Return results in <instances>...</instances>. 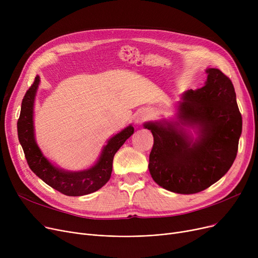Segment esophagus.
<instances>
[{"instance_id":"obj_1","label":"esophagus","mask_w":258,"mask_h":258,"mask_svg":"<svg viewBox=\"0 0 258 258\" xmlns=\"http://www.w3.org/2000/svg\"><path fill=\"white\" fill-rule=\"evenodd\" d=\"M145 119H146V116L144 114H140V115H138L136 121H137V123H143Z\"/></svg>"}]
</instances>
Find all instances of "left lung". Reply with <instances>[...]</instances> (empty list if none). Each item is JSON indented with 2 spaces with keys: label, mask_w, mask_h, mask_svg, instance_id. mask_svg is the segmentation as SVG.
<instances>
[{
  "label": "left lung",
  "mask_w": 258,
  "mask_h": 258,
  "mask_svg": "<svg viewBox=\"0 0 258 258\" xmlns=\"http://www.w3.org/2000/svg\"><path fill=\"white\" fill-rule=\"evenodd\" d=\"M205 86L189 90L179 104L178 122H150L154 136L150 172L169 191L191 195L205 190L232 166L242 128L232 81L210 68ZM181 125L197 127L194 142Z\"/></svg>",
  "instance_id": "left-lung-1"
}]
</instances>
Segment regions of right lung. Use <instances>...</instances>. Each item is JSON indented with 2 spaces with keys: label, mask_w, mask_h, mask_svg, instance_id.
Here are the masks:
<instances>
[{
  "label": "right lung",
  "mask_w": 258,
  "mask_h": 258,
  "mask_svg": "<svg viewBox=\"0 0 258 258\" xmlns=\"http://www.w3.org/2000/svg\"><path fill=\"white\" fill-rule=\"evenodd\" d=\"M39 76L26 92L18 120L19 140L30 169L46 184L69 197H80L97 191L110 180L113 159L119 148L134 134L132 125L115 135L103 147L97 163L83 171H64L53 166L38 148L33 132V103Z\"/></svg>",
  "instance_id": "add662e5"
}]
</instances>
